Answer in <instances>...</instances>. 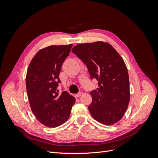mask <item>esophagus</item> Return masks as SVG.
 I'll use <instances>...</instances> for the list:
<instances>
[{"label": "esophagus", "instance_id": "obj_1", "mask_svg": "<svg viewBox=\"0 0 158 158\" xmlns=\"http://www.w3.org/2000/svg\"><path fill=\"white\" fill-rule=\"evenodd\" d=\"M81 95V92H79V93H78V94H74V97L75 98H78V97H80Z\"/></svg>", "mask_w": 158, "mask_h": 158}]
</instances>
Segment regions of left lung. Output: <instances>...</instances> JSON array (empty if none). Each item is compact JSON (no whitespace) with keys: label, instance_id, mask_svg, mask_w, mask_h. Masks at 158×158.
I'll return each instance as SVG.
<instances>
[{"label":"left lung","instance_id":"8db88e82","mask_svg":"<svg viewBox=\"0 0 158 158\" xmlns=\"http://www.w3.org/2000/svg\"><path fill=\"white\" fill-rule=\"evenodd\" d=\"M72 51L86 65L91 79L98 81L97 90L90 92L88 106L93 118L106 125L117 123L130 101L127 68L122 57L107 43L78 44Z\"/></svg>","mask_w":158,"mask_h":158}]
</instances>
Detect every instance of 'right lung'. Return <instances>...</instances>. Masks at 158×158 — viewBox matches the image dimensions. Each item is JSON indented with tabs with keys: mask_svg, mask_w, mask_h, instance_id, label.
Here are the masks:
<instances>
[{
	"mask_svg": "<svg viewBox=\"0 0 158 158\" xmlns=\"http://www.w3.org/2000/svg\"><path fill=\"white\" fill-rule=\"evenodd\" d=\"M73 45H51L38 51L28 66L26 89L31 111L43 125L56 127L68 120L75 98L59 93V74Z\"/></svg>",
	"mask_w": 158,
	"mask_h": 158,
	"instance_id": "add662e5",
	"label": "right lung"
}]
</instances>
